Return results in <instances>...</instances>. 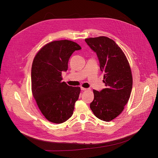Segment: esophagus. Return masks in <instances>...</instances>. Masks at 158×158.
<instances>
[{
    "mask_svg": "<svg viewBox=\"0 0 158 158\" xmlns=\"http://www.w3.org/2000/svg\"><path fill=\"white\" fill-rule=\"evenodd\" d=\"M81 90H82V91H86V90H87V89H88L87 88H83V87H81Z\"/></svg>",
    "mask_w": 158,
    "mask_h": 158,
    "instance_id": "esophagus-1",
    "label": "esophagus"
}]
</instances>
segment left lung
<instances>
[{"mask_svg":"<svg viewBox=\"0 0 158 158\" xmlns=\"http://www.w3.org/2000/svg\"><path fill=\"white\" fill-rule=\"evenodd\" d=\"M85 41L96 52L106 86L100 92L93 89L90 109L97 118L109 122L118 116L129 100L133 85L131 68L123 50L112 39L100 36Z\"/></svg>","mask_w":158,"mask_h":158,"instance_id":"1","label":"left lung"}]
</instances>
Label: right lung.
<instances>
[{
	"instance_id": "add662e5",
	"label": "right lung",
	"mask_w": 158,
	"mask_h": 158,
	"mask_svg": "<svg viewBox=\"0 0 158 158\" xmlns=\"http://www.w3.org/2000/svg\"><path fill=\"white\" fill-rule=\"evenodd\" d=\"M81 49L71 40L52 41L42 48L33 60L31 92L39 110L51 123L65 122L73 114L81 88L61 81V72L67 70L73 52Z\"/></svg>"
}]
</instances>
